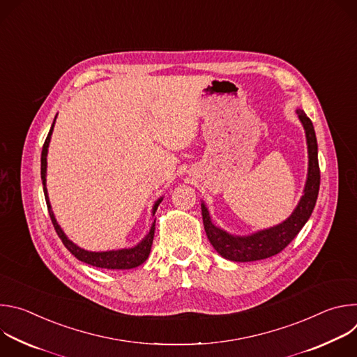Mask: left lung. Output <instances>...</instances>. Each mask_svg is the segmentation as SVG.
Masks as SVG:
<instances>
[{"instance_id": "obj_1", "label": "left lung", "mask_w": 357, "mask_h": 357, "mask_svg": "<svg viewBox=\"0 0 357 357\" xmlns=\"http://www.w3.org/2000/svg\"><path fill=\"white\" fill-rule=\"evenodd\" d=\"M296 114L303 126L305 135H307L308 144V178L305 183L303 195L298 203V206L292 215L282 223L252 233L250 236H233L227 231L216 227L209 216V211L202 203V218L205 231L211 244L220 254L222 257L230 261H257L268 259L282 251L301 231L303 225L308 222L315 203L318 199L319 183H321V171L318 162V142L312 121L303 113V110H296Z\"/></svg>"}]
</instances>
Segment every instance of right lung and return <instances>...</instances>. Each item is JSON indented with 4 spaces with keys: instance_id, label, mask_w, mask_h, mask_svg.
Listing matches in <instances>:
<instances>
[{
    "instance_id": "obj_1",
    "label": "right lung",
    "mask_w": 357,
    "mask_h": 357,
    "mask_svg": "<svg viewBox=\"0 0 357 357\" xmlns=\"http://www.w3.org/2000/svg\"><path fill=\"white\" fill-rule=\"evenodd\" d=\"M54 126L55 121L49 130V134L45 139V144L42 146V155H40V179H42V185H43V193H45V199H46V206L49 211V216L50 220H52V225L59 236V238L62 240V243L65 244V247L73 254V256L86 263L90 264L93 267H98V268H107V270H130V268H135L138 266H141L149 256L151 251V245H152V240H154V231H155V220L151 226L149 233L135 245L131 248H121V250H112V251H87L84 248L77 247L73 241H70L66 234L63 233V230L61 229V226L58 225L55 215L52 212V208H50L49 203V197H47V190H46V155H47V146L50 142V135H52L54 131ZM162 197H160L154 208H152V215H155L160 203H161Z\"/></svg>"
}]
</instances>
